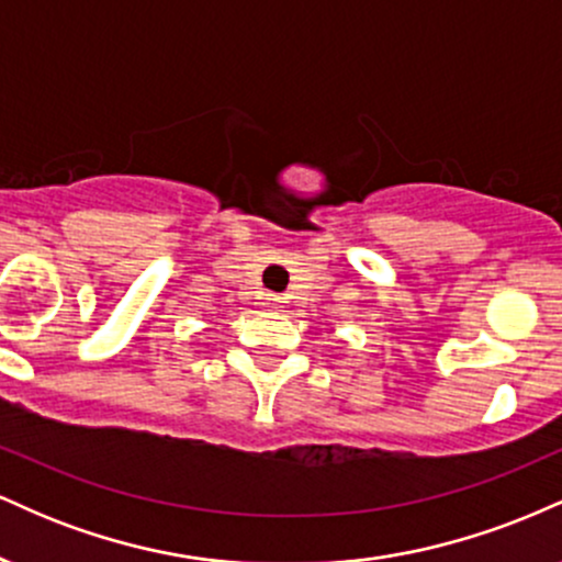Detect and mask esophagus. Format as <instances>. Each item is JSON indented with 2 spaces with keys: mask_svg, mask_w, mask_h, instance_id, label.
Masks as SVG:
<instances>
[{
  "mask_svg": "<svg viewBox=\"0 0 562 562\" xmlns=\"http://www.w3.org/2000/svg\"><path fill=\"white\" fill-rule=\"evenodd\" d=\"M267 301H269V306H272V308H282V303H285L280 299V295H269Z\"/></svg>",
  "mask_w": 562,
  "mask_h": 562,
  "instance_id": "obj_1",
  "label": "esophagus"
}]
</instances>
